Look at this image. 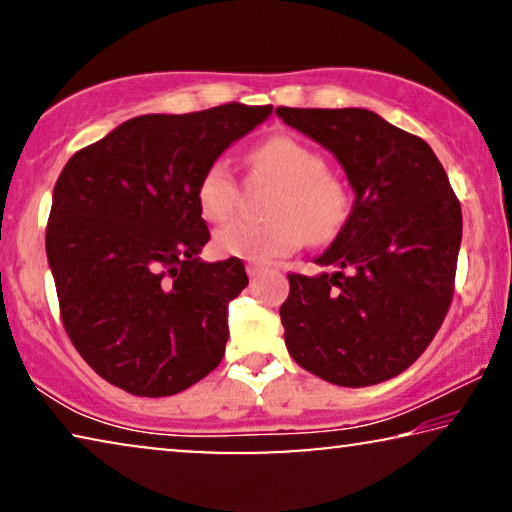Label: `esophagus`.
Listing matches in <instances>:
<instances>
[{
    "mask_svg": "<svg viewBox=\"0 0 512 512\" xmlns=\"http://www.w3.org/2000/svg\"><path fill=\"white\" fill-rule=\"evenodd\" d=\"M263 272H265V265H261V263H247V275H249V279L261 277Z\"/></svg>",
    "mask_w": 512,
    "mask_h": 512,
    "instance_id": "esophagus-1",
    "label": "esophagus"
}]
</instances>
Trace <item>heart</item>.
Listing matches in <instances>:
<instances>
[{
  "label": "heart",
  "instance_id": "b5f03b06",
  "mask_svg": "<svg viewBox=\"0 0 512 512\" xmlns=\"http://www.w3.org/2000/svg\"><path fill=\"white\" fill-rule=\"evenodd\" d=\"M251 165L279 179L268 221H230L216 230L214 247L242 261H270L298 249L305 240H326L345 219L347 195L317 151L289 135L265 139L251 151ZM237 202V177L228 158H216L198 184V205L207 221L230 219Z\"/></svg>",
  "mask_w": 512,
  "mask_h": 512
}]
</instances>
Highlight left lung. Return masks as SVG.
Masks as SVG:
<instances>
[{"mask_svg":"<svg viewBox=\"0 0 512 512\" xmlns=\"http://www.w3.org/2000/svg\"><path fill=\"white\" fill-rule=\"evenodd\" d=\"M286 125L331 151L354 191L352 212L319 275H289L279 307L293 361L338 387L401 375L452 303L461 207L431 146L368 109L277 107Z\"/></svg>","mask_w":512,"mask_h":512,"instance_id":"left-lung-1","label":"left lung"}]
</instances>
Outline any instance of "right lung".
<instances>
[{"mask_svg":"<svg viewBox=\"0 0 512 512\" xmlns=\"http://www.w3.org/2000/svg\"><path fill=\"white\" fill-rule=\"evenodd\" d=\"M272 107L230 102L130 118L76 151L53 188L46 256L62 324L90 368L135 396H172L212 373L240 258L207 263L202 174Z\"/></svg>","mask_w":512,"mask_h":512,"instance_id":"add662e5","label":"right lung"}]
</instances>
